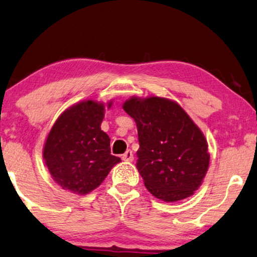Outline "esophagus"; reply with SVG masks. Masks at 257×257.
<instances>
[{"instance_id":"obj_1","label":"esophagus","mask_w":257,"mask_h":257,"mask_svg":"<svg viewBox=\"0 0 257 257\" xmlns=\"http://www.w3.org/2000/svg\"><path fill=\"white\" fill-rule=\"evenodd\" d=\"M121 158H122V160H123V162H133V160H134V155H133L132 150L125 151L123 155H122Z\"/></svg>"}]
</instances>
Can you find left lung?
Returning a JSON list of instances; mask_svg holds the SVG:
<instances>
[{
    "label": "left lung",
    "mask_w": 257,
    "mask_h": 257,
    "mask_svg": "<svg viewBox=\"0 0 257 257\" xmlns=\"http://www.w3.org/2000/svg\"><path fill=\"white\" fill-rule=\"evenodd\" d=\"M136 122L137 170L153 196L177 202L191 196L209 168L208 142L178 102L132 97L122 106Z\"/></svg>",
    "instance_id": "1"
}]
</instances>
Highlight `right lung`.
Here are the masks:
<instances>
[{
    "label": "right lung",
    "mask_w": 257,
    "mask_h": 257,
    "mask_svg": "<svg viewBox=\"0 0 257 257\" xmlns=\"http://www.w3.org/2000/svg\"><path fill=\"white\" fill-rule=\"evenodd\" d=\"M112 100L77 102L57 117L46 139L43 157L54 181L64 190L86 195L101 185L114 165L110 139L100 125Z\"/></svg>",
    "instance_id": "right-lung-1"
}]
</instances>
